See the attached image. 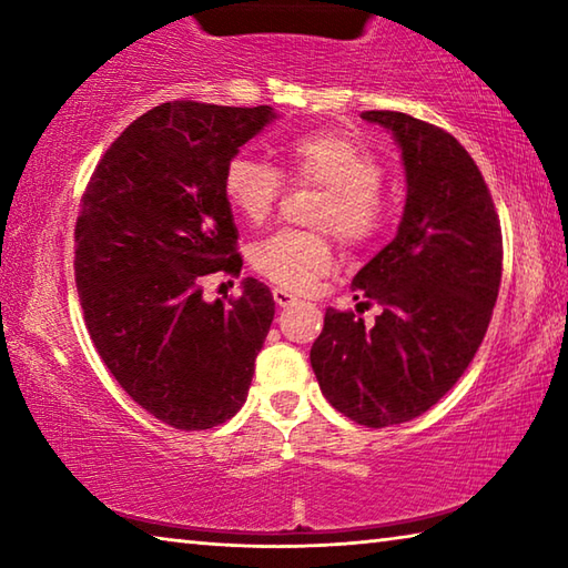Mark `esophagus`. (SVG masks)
I'll list each match as a JSON object with an SVG mask.
<instances>
[{
    "label": "esophagus",
    "mask_w": 568,
    "mask_h": 568,
    "mask_svg": "<svg viewBox=\"0 0 568 568\" xmlns=\"http://www.w3.org/2000/svg\"><path fill=\"white\" fill-rule=\"evenodd\" d=\"M273 297H275V303L281 305V307H287V305H293V303H297V297L293 295V293H287V291H283V287H275L273 291Z\"/></svg>",
    "instance_id": "obj_1"
}]
</instances>
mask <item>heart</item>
<instances>
[{
    "instance_id": "obj_1",
    "label": "heart",
    "mask_w": 568,
    "mask_h": 568,
    "mask_svg": "<svg viewBox=\"0 0 568 568\" xmlns=\"http://www.w3.org/2000/svg\"><path fill=\"white\" fill-rule=\"evenodd\" d=\"M293 182L325 190L315 225L338 233L348 245L371 243L386 223L381 195L383 168L371 150L341 132L295 134L283 148ZM283 178L267 162L237 155L225 165L223 195L250 225H263L281 200ZM335 250L328 237L275 233L253 247V267L285 291L305 293L331 273Z\"/></svg>"
}]
</instances>
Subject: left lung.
<instances>
[{"label": "left lung", "mask_w": 568, "mask_h": 568, "mask_svg": "<svg viewBox=\"0 0 568 568\" xmlns=\"http://www.w3.org/2000/svg\"><path fill=\"white\" fill-rule=\"evenodd\" d=\"M406 168L396 237L353 277L376 325L328 307L311 365L335 410L368 428L426 413L474 361L501 285V223L474 158L454 134L403 112L371 110Z\"/></svg>", "instance_id": "8db88e82"}]
</instances>
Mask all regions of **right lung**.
Returning <instances> with one entry per match:
<instances>
[{
    "label": "right lung",
    "mask_w": 568,
    "mask_h": 568,
    "mask_svg": "<svg viewBox=\"0 0 568 568\" xmlns=\"http://www.w3.org/2000/svg\"><path fill=\"white\" fill-rule=\"evenodd\" d=\"M277 118L273 108L165 102L124 130L94 168L74 225V281L100 358L138 406L180 430L243 408L275 301L245 277L237 301L203 281L240 275L223 172Z\"/></svg>",
    "instance_id": "right-lung-1"
}]
</instances>
